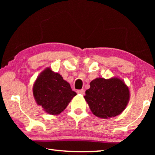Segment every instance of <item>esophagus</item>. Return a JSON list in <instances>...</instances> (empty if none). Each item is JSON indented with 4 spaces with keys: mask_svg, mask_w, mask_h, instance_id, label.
Returning a JSON list of instances; mask_svg holds the SVG:
<instances>
[{
    "mask_svg": "<svg viewBox=\"0 0 155 155\" xmlns=\"http://www.w3.org/2000/svg\"><path fill=\"white\" fill-rule=\"evenodd\" d=\"M77 92L78 93V94H82V95H84V94H85V90H77Z\"/></svg>",
    "mask_w": 155,
    "mask_h": 155,
    "instance_id": "34e87169",
    "label": "esophagus"
}]
</instances>
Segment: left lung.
Listing matches in <instances>:
<instances>
[{
  "label": "left lung",
  "instance_id": "obj_1",
  "mask_svg": "<svg viewBox=\"0 0 155 155\" xmlns=\"http://www.w3.org/2000/svg\"><path fill=\"white\" fill-rule=\"evenodd\" d=\"M91 112L101 118H111L124 111L130 99V91L123 80L117 77L96 78L84 96Z\"/></svg>",
  "mask_w": 155,
  "mask_h": 155
}]
</instances>
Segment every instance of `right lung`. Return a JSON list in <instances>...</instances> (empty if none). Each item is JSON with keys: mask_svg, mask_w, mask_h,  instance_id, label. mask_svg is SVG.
<instances>
[{"mask_svg": "<svg viewBox=\"0 0 155 155\" xmlns=\"http://www.w3.org/2000/svg\"><path fill=\"white\" fill-rule=\"evenodd\" d=\"M37 104L51 115H58L77 95L70 84L59 73L46 68L38 76L33 86Z\"/></svg>", "mask_w": 155, "mask_h": 155, "instance_id": "obj_1", "label": "right lung"}]
</instances>
